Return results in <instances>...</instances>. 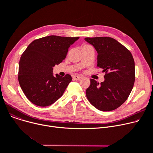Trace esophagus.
<instances>
[{"instance_id":"esophagus-1","label":"esophagus","mask_w":153,"mask_h":153,"mask_svg":"<svg viewBox=\"0 0 153 153\" xmlns=\"http://www.w3.org/2000/svg\"><path fill=\"white\" fill-rule=\"evenodd\" d=\"M73 79H74V80H76V81H79V80L81 79H82V77H81V76H73Z\"/></svg>"}]
</instances>
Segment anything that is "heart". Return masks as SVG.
<instances>
[{
  "instance_id": "heart-1",
  "label": "heart",
  "mask_w": 153,
  "mask_h": 153,
  "mask_svg": "<svg viewBox=\"0 0 153 153\" xmlns=\"http://www.w3.org/2000/svg\"><path fill=\"white\" fill-rule=\"evenodd\" d=\"M89 46V45H84V46ZM84 46H83V47H84Z\"/></svg>"
}]
</instances>
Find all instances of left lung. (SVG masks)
Segmentation results:
<instances>
[{
    "label": "left lung",
    "instance_id": "8db88e82",
    "mask_svg": "<svg viewBox=\"0 0 153 153\" xmlns=\"http://www.w3.org/2000/svg\"><path fill=\"white\" fill-rule=\"evenodd\" d=\"M97 52V66L105 73L100 84L91 79L86 90L90 103L101 111L115 110L126 100L134 83V61L130 51L110 37L85 38Z\"/></svg>",
    "mask_w": 153,
    "mask_h": 153
}]
</instances>
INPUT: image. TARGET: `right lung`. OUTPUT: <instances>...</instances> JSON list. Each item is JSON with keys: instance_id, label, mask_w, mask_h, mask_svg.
<instances>
[{"instance_id": "obj_1", "label": "right lung", "mask_w": 153, "mask_h": 153, "mask_svg": "<svg viewBox=\"0 0 153 153\" xmlns=\"http://www.w3.org/2000/svg\"><path fill=\"white\" fill-rule=\"evenodd\" d=\"M79 37L51 35L32 42L19 61V82L27 99L35 105L47 107L63 95L72 77L56 74L53 67L66 58L69 48Z\"/></svg>"}]
</instances>
